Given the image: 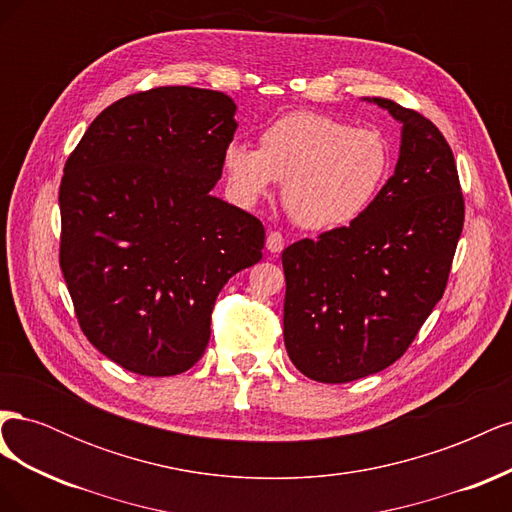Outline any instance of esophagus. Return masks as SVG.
Masks as SVG:
<instances>
[{
  "mask_svg": "<svg viewBox=\"0 0 512 512\" xmlns=\"http://www.w3.org/2000/svg\"><path fill=\"white\" fill-rule=\"evenodd\" d=\"M267 250L271 252V254H280L282 250H284V235L282 232H277V230H271L269 235H267Z\"/></svg>",
  "mask_w": 512,
  "mask_h": 512,
  "instance_id": "34e87169",
  "label": "esophagus"
}]
</instances>
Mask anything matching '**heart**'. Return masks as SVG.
<instances>
[{
	"label": "heart",
	"instance_id": "1",
	"mask_svg": "<svg viewBox=\"0 0 512 512\" xmlns=\"http://www.w3.org/2000/svg\"><path fill=\"white\" fill-rule=\"evenodd\" d=\"M228 188L254 205L284 181L292 220L312 230L352 224L371 207L391 173V145L376 128L320 113H290L260 134V149L230 143L224 151Z\"/></svg>",
	"mask_w": 512,
	"mask_h": 512
}]
</instances>
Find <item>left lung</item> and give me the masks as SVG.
I'll return each mask as SVG.
<instances>
[{
	"label": "left lung",
	"instance_id": "1",
	"mask_svg": "<svg viewBox=\"0 0 512 512\" xmlns=\"http://www.w3.org/2000/svg\"><path fill=\"white\" fill-rule=\"evenodd\" d=\"M401 123L393 177L350 226L288 245L284 344L316 382L393 365L442 299L463 230V194L442 132L412 108L374 98Z\"/></svg>",
	"mask_w": 512,
	"mask_h": 512
}]
</instances>
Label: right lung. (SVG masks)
Here are the masks:
<instances>
[{"instance_id":"right-lung-1","label":"right lung","mask_w":512,"mask_h":512,"mask_svg":"<svg viewBox=\"0 0 512 512\" xmlns=\"http://www.w3.org/2000/svg\"><path fill=\"white\" fill-rule=\"evenodd\" d=\"M235 111L222 91H138L91 121L64 166L59 267L89 342L132 374L188 371L220 290L262 258V222L211 196Z\"/></svg>"}]
</instances>
